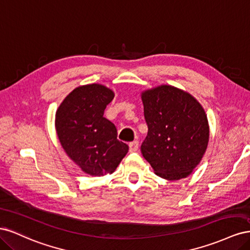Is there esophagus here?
<instances>
[{"label":"esophagus","mask_w":250,"mask_h":250,"mask_svg":"<svg viewBox=\"0 0 250 250\" xmlns=\"http://www.w3.org/2000/svg\"><path fill=\"white\" fill-rule=\"evenodd\" d=\"M139 149V141H133L129 144V151L130 152H134Z\"/></svg>","instance_id":"obj_1"}]
</instances>
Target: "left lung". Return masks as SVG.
I'll return each instance as SVG.
<instances>
[{"label":"left lung","instance_id":"obj_1","mask_svg":"<svg viewBox=\"0 0 250 250\" xmlns=\"http://www.w3.org/2000/svg\"><path fill=\"white\" fill-rule=\"evenodd\" d=\"M148 133L141 146L157 176L188 177L206 153L208 117L201 104L183 89L160 85L142 93Z\"/></svg>","mask_w":250,"mask_h":250}]
</instances>
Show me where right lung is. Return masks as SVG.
Here are the masks:
<instances>
[{"mask_svg": "<svg viewBox=\"0 0 250 250\" xmlns=\"http://www.w3.org/2000/svg\"><path fill=\"white\" fill-rule=\"evenodd\" d=\"M115 93L98 83L81 85L59 105L55 127L60 144L71 160L92 176L115 172L128 152L117 139V128L104 118Z\"/></svg>", "mask_w": 250, "mask_h": 250, "instance_id": "1", "label": "right lung"}]
</instances>
